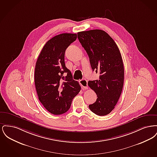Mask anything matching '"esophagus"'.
Wrapping results in <instances>:
<instances>
[{"label": "esophagus", "mask_w": 157, "mask_h": 157, "mask_svg": "<svg viewBox=\"0 0 157 157\" xmlns=\"http://www.w3.org/2000/svg\"><path fill=\"white\" fill-rule=\"evenodd\" d=\"M79 83H80V85H81L83 90L88 89V82L86 79H83L82 80L79 81Z\"/></svg>", "instance_id": "34e87169"}]
</instances>
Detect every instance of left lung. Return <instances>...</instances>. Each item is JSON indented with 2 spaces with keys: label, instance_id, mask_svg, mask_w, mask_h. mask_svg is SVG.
I'll return each instance as SVG.
<instances>
[{
  "label": "left lung",
  "instance_id": "left-lung-1",
  "mask_svg": "<svg viewBox=\"0 0 157 157\" xmlns=\"http://www.w3.org/2000/svg\"><path fill=\"white\" fill-rule=\"evenodd\" d=\"M78 38L88 55L92 71L99 74L98 79L88 81L98 97L89 108L98 115H106L115 108L123 88L124 69L120 49L104 30L79 32Z\"/></svg>",
  "mask_w": 157,
  "mask_h": 157
}]
</instances>
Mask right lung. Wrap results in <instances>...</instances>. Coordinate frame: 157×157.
Masks as SVG:
<instances>
[{
  "label": "right lung",
  "instance_id": "1",
  "mask_svg": "<svg viewBox=\"0 0 157 157\" xmlns=\"http://www.w3.org/2000/svg\"><path fill=\"white\" fill-rule=\"evenodd\" d=\"M76 38V34L67 33L51 38L44 45L36 63L35 84L38 98L46 109L54 115L67 112L72 99L81 90L79 82L73 79L65 63V51Z\"/></svg>",
  "mask_w": 157,
  "mask_h": 157
}]
</instances>
